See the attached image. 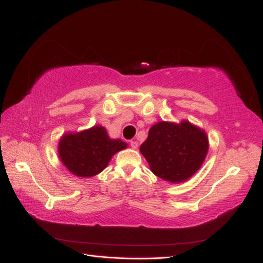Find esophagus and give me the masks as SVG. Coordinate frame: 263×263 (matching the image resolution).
<instances>
[{
  "instance_id": "1",
  "label": "esophagus",
  "mask_w": 263,
  "mask_h": 263,
  "mask_svg": "<svg viewBox=\"0 0 263 263\" xmlns=\"http://www.w3.org/2000/svg\"><path fill=\"white\" fill-rule=\"evenodd\" d=\"M130 146L133 148V149H137L138 146H139V144H138V141H136V140H132V141L130 142Z\"/></svg>"
}]
</instances>
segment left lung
I'll list each match as a JSON object with an SVG mask.
<instances>
[{"label":"left lung","instance_id":"obj_1","mask_svg":"<svg viewBox=\"0 0 263 263\" xmlns=\"http://www.w3.org/2000/svg\"><path fill=\"white\" fill-rule=\"evenodd\" d=\"M206 133L189 122H160L153 125L140 146L141 154L154 175L171 183H179L197 173L206 157Z\"/></svg>","mask_w":263,"mask_h":263}]
</instances>
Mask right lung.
Segmentation results:
<instances>
[{
	"label": "right lung",
	"mask_w": 263,
	"mask_h": 263,
	"mask_svg": "<svg viewBox=\"0 0 263 263\" xmlns=\"http://www.w3.org/2000/svg\"><path fill=\"white\" fill-rule=\"evenodd\" d=\"M125 147L122 140L109 139L104 127L94 126L62 137L59 154L71 173L79 177H92L101 173L112 155Z\"/></svg>",
	"instance_id": "right-lung-1"
}]
</instances>
